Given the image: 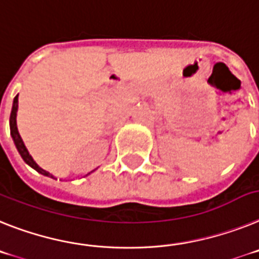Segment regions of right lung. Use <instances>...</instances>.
Masks as SVG:
<instances>
[{"instance_id": "right-lung-1", "label": "right lung", "mask_w": 259, "mask_h": 259, "mask_svg": "<svg viewBox=\"0 0 259 259\" xmlns=\"http://www.w3.org/2000/svg\"><path fill=\"white\" fill-rule=\"evenodd\" d=\"M17 112H18V95L14 98V102H13V108H11V113H10V134H11V138H13V141H14V145H15V147H17L18 152L21 154L22 159H23V160L26 161V164H28L31 168H33V169L37 170V172L41 173V175H44V176L51 177V179H55V176H53V175H51L48 170L42 169V168H40L39 165L36 164V161L33 160L32 156H31L30 152H28V150H27L26 146H24L23 141H22L21 136H19V132H18V127H17ZM95 170L96 169L91 170L90 173L95 172ZM90 173H87V175H90Z\"/></svg>"}]
</instances>
